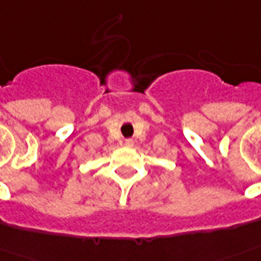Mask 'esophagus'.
<instances>
[{
	"mask_svg": "<svg viewBox=\"0 0 261 261\" xmlns=\"http://www.w3.org/2000/svg\"><path fill=\"white\" fill-rule=\"evenodd\" d=\"M125 144L128 145V147H132V145H133V141H132V140H126V141H125Z\"/></svg>",
	"mask_w": 261,
	"mask_h": 261,
	"instance_id": "esophagus-1",
	"label": "esophagus"
}]
</instances>
